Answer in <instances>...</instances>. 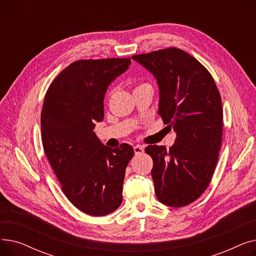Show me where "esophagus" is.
Instances as JSON below:
<instances>
[{
  "label": "esophagus",
  "mask_w": 256,
  "mask_h": 256,
  "mask_svg": "<svg viewBox=\"0 0 256 256\" xmlns=\"http://www.w3.org/2000/svg\"><path fill=\"white\" fill-rule=\"evenodd\" d=\"M134 152H135L136 156L142 154L144 152V147L142 145H136L135 147H134Z\"/></svg>",
  "instance_id": "1"
}]
</instances>
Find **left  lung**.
<instances>
[{
    "instance_id": "8db88e82",
    "label": "left lung",
    "mask_w": 256,
    "mask_h": 256,
    "mask_svg": "<svg viewBox=\"0 0 256 256\" xmlns=\"http://www.w3.org/2000/svg\"><path fill=\"white\" fill-rule=\"evenodd\" d=\"M156 76L160 88L158 114L176 132V143L148 145L156 198L180 208L206 189L216 168L223 134L220 92L206 67L178 48L132 57Z\"/></svg>"
}]
</instances>
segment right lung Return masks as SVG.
<instances>
[{
    "instance_id": "add662e5",
    "label": "right lung",
    "mask_w": 256,
    "mask_h": 256,
    "mask_svg": "<svg viewBox=\"0 0 256 256\" xmlns=\"http://www.w3.org/2000/svg\"><path fill=\"white\" fill-rule=\"evenodd\" d=\"M130 58L72 62L50 85L42 110L44 154L70 202L90 216L113 212L122 202L126 169L132 147L112 150L93 132L104 119V98Z\"/></svg>"
}]
</instances>
